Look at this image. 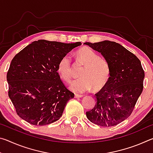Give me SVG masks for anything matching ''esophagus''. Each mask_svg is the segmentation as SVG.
<instances>
[{"label": "esophagus", "mask_w": 153, "mask_h": 153, "mask_svg": "<svg viewBox=\"0 0 153 153\" xmlns=\"http://www.w3.org/2000/svg\"><path fill=\"white\" fill-rule=\"evenodd\" d=\"M83 96L81 94H75V98H81Z\"/></svg>", "instance_id": "esophagus-1"}]
</instances>
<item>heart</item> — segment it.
<instances>
[{
	"mask_svg": "<svg viewBox=\"0 0 153 153\" xmlns=\"http://www.w3.org/2000/svg\"><path fill=\"white\" fill-rule=\"evenodd\" d=\"M79 61L85 65L79 79L72 82L70 88L78 93L89 91L93 88L95 91L103 88L110 78L111 71L108 62L100 59L98 54L91 48H83L77 52ZM58 71L65 81L69 82L73 77V67L71 56L66 55L58 63Z\"/></svg>",
	"mask_w": 153,
	"mask_h": 153,
	"instance_id": "1",
	"label": "heart"
}]
</instances>
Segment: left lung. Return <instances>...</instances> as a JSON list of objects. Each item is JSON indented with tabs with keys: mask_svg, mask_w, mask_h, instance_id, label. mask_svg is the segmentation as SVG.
I'll list each match as a JSON object with an SVG mask.
<instances>
[{
	"mask_svg": "<svg viewBox=\"0 0 153 153\" xmlns=\"http://www.w3.org/2000/svg\"><path fill=\"white\" fill-rule=\"evenodd\" d=\"M99 52L110 67V78L98 92L94 107L86 112L87 118L100 126L117 125L128 118L143 90L144 71L137 56L120 44L105 40L85 42Z\"/></svg>",
	"mask_w": 153,
	"mask_h": 153,
	"instance_id": "8db88e82",
	"label": "left lung"
}]
</instances>
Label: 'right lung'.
I'll return each instance as SVG.
<instances>
[{
	"label": "right lung",
	"instance_id": "right-lung-1",
	"mask_svg": "<svg viewBox=\"0 0 153 153\" xmlns=\"http://www.w3.org/2000/svg\"><path fill=\"white\" fill-rule=\"evenodd\" d=\"M79 45V42L40 40L14 56L7 74L8 94L21 118L35 126L47 125L60 119L74 94L61 81L58 63Z\"/></svg>",
	"mask_w": 153,
	"mask_h": 153
}]
</instances>
